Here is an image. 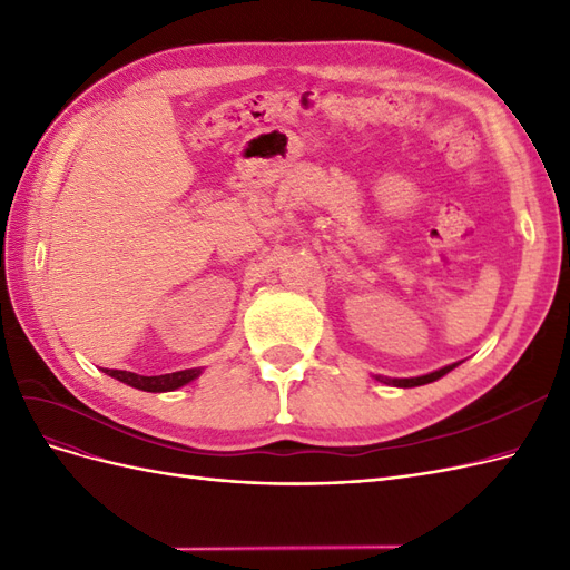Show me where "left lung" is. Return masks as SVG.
Instances as JSON below:
<instances>
[{"label": "left lung", "mask_w": 570, "mask_h": 570, "mask_svg": "<svg viewBox=\"0 0 570 570\" xmlns=\"http://www.w3.org/2000/svg\"><path fill=\"white\" fill-rule=\"evenodd\" d=\"M456 366H459V364L444 366V368H440V371H435V373H428V375H421V377H381V375H377V381L387 383V385H394V387H419V385L438 381V377H442L444 373H450V371L456 368Z\"/></svg>", "instance_id": "1"}]
</instances>
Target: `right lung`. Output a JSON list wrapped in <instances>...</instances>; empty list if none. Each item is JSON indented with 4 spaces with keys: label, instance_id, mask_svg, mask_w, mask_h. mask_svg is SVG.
<instances>
[{
    "label": "right lung",
    "instance_id": "obj_1",
    "mask_svg": "<svg viewBox=\"0 0 570 570\" xmlns=\"http://www.w3.org/2000/svg\"><path fill=\"white\" fill-rule=\"evenodd\" d=\"M105 373L116 377V381H120V383H126L130 387H137V390H145V392H170V390L187 385L189 381H195V377L202 371L199 368H187V371H176V373H166V375H137V373H130V371L105 368Z\"/></svg>",
    "mask_w": 570,
    "mask_h": 570
}]
</instances>
